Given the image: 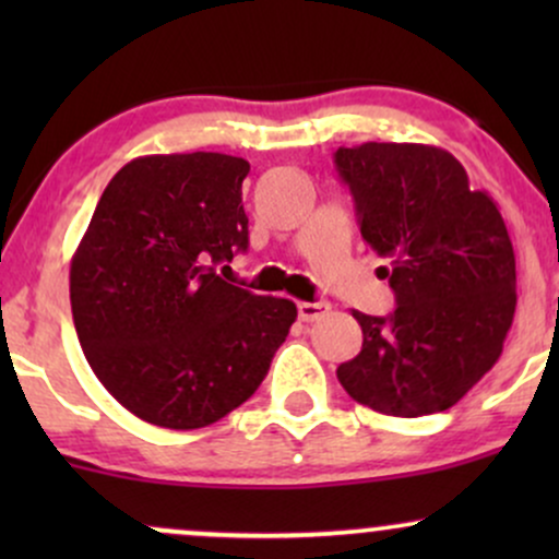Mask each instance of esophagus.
I'll use <instances>...</instances> for the list:
<instances>
[{
	"instance_id": "esophagus-1",
	"label": "esophagus",
	"mask_w": 559,
	"mask_h": 559,
	"mask_svg": "<svg viewBox=\"0 0 559 559\" xmlns=\"http://www.w3.org/2000/svg\"><path fill=\"white\" fill-rule=\"evenodd\" d=\"M299 310V320L301 323H316V320H320L325 316V312L331 310V301H299L297 305Z\"/></svg>"
}]
</instances>
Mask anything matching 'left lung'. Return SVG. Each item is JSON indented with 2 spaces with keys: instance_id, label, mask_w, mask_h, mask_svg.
Wrapping results in <instances>:
<instances>
[{
  "instance_id": "left-lung-1",
  "label": "left lung",
  "mask_w": 559,
  "mask_h": 559,
  "mask_svg": "<svg viewBox=\"0 0 559 559\" xmlns=\"http://www.w3.org/2000/svg\"><path fill=\"white\" fill-rule=\"evenodd\" d=\"M333 159L396 297L389 318L352 310L362 349L338 381L394 418L449 409L493 368L515 318V252L497 202L439 146L368 141Z\"/></svg>"
}]
</instances>
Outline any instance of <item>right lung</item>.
Segmentation results:
<instances>
[{
	"mask_svg": "<svg viewBox=\"0 0 559 559\" xmlns=\"http://www.w3.org/2000/svg\"><path fill=\"white\" fill-rule=\"evenodd\" d=\"M249 163L146 155L99 197L70 262V307L94 376L128 413L194 431L258 391L297 305L217 275L249 243Z\"/></svg>",
	"mask_w": 559,
	"mask_h": 559,
	"instance_id": "right-lung-1",
	"label": "right lung"
}]
</instances>
